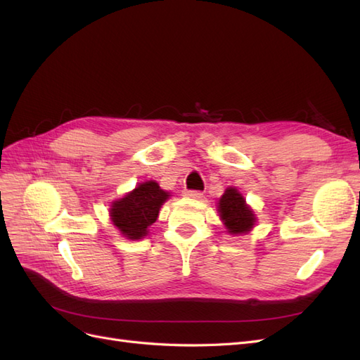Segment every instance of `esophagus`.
I'll list each match as a JSON object with an SVG mask.
<instances>
[{"label":"esophagus","mask_w":360,"mask_h":360,"mask_svg":"<svg viewBox=\"0 0 360 360\" xmlns=\"http://www.w3.org/2000/svg\"><path fill=\"white\" fill-rule=\"evenodd\" d=\"M184 197L186 198H192V200H200L202 197V192L198 191H184Z\"/></svg>","instance_id":"esophagus-1"}]
</instances>
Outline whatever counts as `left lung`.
Wrapping results in <instances>:
<instances>
[{"mask_svg":"<svg viewBox=\"0 0 360 360\" xmlns=\"http://www.w3.org/2000/svg\"><path fill=\"white\" fill-rule=\"evenodd\" d=\"M217 204V213L226 228V233L231 236H242L252 231L257 224V216L243 195L237 188L228 186L219 198Z\"/></svg>","mask_w":360,"mask_h":360,"instance_id":"1","label":"left lung"}]
</instances>
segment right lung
<instances>
[{
    "label": "right lung",
    "mask_w": 360,
    "mask_h": 360,
    "mask_svg": "<svg viewBox=\"0 0 360 360\" xmlns=\"http://www.w3.org/2000/svg\"><path fill=\"white\" fill-rule=\"evenodd\" d=\"M169 197L171 193L155 180L138 183L134 191L111 202L110 219L123 237L141 240L148 234L150 225L156 222L160 207Z\"/></svg>",
    "instance_id": "1"
}]
</instances>
